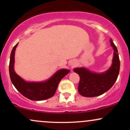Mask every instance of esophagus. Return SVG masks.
Wrapping results in <instances>:
<instances>
[{"mask_svg": "<svg viewBox=\"0 0 130 130\" xmlns=\"http://www.w3.org/2000/svg\"><path fill=\"white\" fill-rule=\"evenodd\" d=\"M71 66H72V67L75 66V65H76V62H71Z\"/></svg>", "mask_w": 130, "mask_h": 130, "instance_id": "1", "label": "esophagus"}]
</instances>
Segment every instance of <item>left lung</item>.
I'll return each instance as SVG.
<instances>
[{
	"label": "left lung",
	"instance_id": "8db88e82",
	"mask_svg": "<svg viewBox=\"0 0 130 130\" xmlns=\"http://www.w3.org/2000/svg\"><path fill=\"white\" fill-rule=\"evenodd\" d=\"M110 43L114 50V56L111 67L108 70L98 73L84 67L74 68L73 71L80 77L78 92L82 96L93 97L102 95L109 90L117 80L120 70V60L117 48L112 39Z\"/></svg>",
	"mask_w": 130,
	"mask_h": 130
}]
</instances>
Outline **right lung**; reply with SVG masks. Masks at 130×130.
Here are the masks:
<instances>
[{"mask_svg":"<svg viewBox=\"0 0 130 130\" xmlns=\"http://www.w3.org/2000/svg\"><path fill=\"white\" fill-rule=\"evenodd\" d=\"M18 43L14 46L10 55L9 73L13 84L23 96L33 101L48 99L56 93L59 82L70 73L67 69H60L56 71L48 79L41 82H29L24 80L16 73L14 69V55Z\"/></svg>","mask_w":130,"mask_h":130,"instance_id":"add662e5","label":"right lung"}]
</instances>
